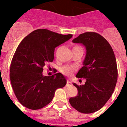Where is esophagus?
I'll return each instance as SVG.
<instances>
[{
  "label": "esophagus",
  "mask_w": 127,
  "mask_h": 127,
  "mask_svg": "<svg viewBox=\"0 0 127 127\" xmlns=\"http://www.w3.org/2000/svg\"><path fill=\"white\" fill-rule=\"evenodd\" d=\"M71 85H72L71 81H69V80H67V84H66V86H70Z\"/></svg>",
  "instance_id": "esophagus-1"
}]
</instances>
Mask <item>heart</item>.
Masks as SVG:
<instances>
[{
    "instance_id": "1",
    "label": "heart",
    "mask_w": 127,
    "mask_h": 127,
    "mask_svg": "<svg viewBox=\"0 0 127 127\" xmlns=\"http://www.w3.org/2000/svg\"><path fill=\"white\" fill-rule=\"evenodd\" d=\"M73 49H82V48H81V47L78 46H76L74 47ZM74 69L75 68L73 66L65 65L60 69V71H61L62 73H63L64 74L69 75L74 70Z\"/></svg>"
}]
</instances>
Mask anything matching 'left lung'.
<instances>
[{
    "mask_svg": "<svg viewBox=\"0 0 127 127\" xmlns=\"http://www.w3.org/2000/svg\"><path fill=\"white\" fill-rule=\"evenodd\" d=\"M72 42L86 47L83 66L76 74L86 82L81 85L74 83L77 95L70 97L69 102L80 113H94L105 105L114 92L118 79L116 57L107 40L96 32L81 33Z\"/></svg>",
    "mask_w": 127,
    "mask_h": 127,
    "instance_id": "obj_1",
    "label": "left lung"
}]
</instances>
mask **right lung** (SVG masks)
<instances>
[{
	"label": "right lung",
	"mask_w": 127,
	"mask_h": 127,
	"mask_svg": "<svg viewBox=\"0 0 127 127\" xmlns=\"http://www.w3.org/2000/svg\"><path fill=\"white\" fill-rule=\"evenodd\" d=\"M72 37L37 29L20 42L11 61L9 76L16 97L23 106L42 108L52 100L56 90L65 86L61 73L44 76L42 71L46 64L53 61L55 48Z\"/></svg>",
	"instance_id": "add662e5"
}]
</instances>
